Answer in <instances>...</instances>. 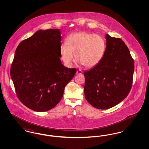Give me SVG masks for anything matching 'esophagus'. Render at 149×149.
<instances>
[{"mask_svg": "<svg viewBox=\"0 0 149 149\" xmlns=\"http://www.w3.org/2000/svg\"><path fill=\"white\" fill-rule=\"evenodd\" d=\"M82 74V71L80 70H78L77 71V74Z\"/></svg>", "mask_w": 149, "mask_h": 149, "instance_id": "1", "label": "esophagus"}]
</instances>
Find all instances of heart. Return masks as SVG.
<instances>
[{
  "label": "heart",
  "mask_w": 149,
  "mask_h": 149,
  "mask_svg": "<svg viewBox=\"0 0 149 149\" xmlns=\"http://www.w3.org/2000/svg\"><path fill=\"white\" fill-rule=\"evenodd\" d=\"M106 48V41L99 35L85 32H75L68 36L66 43L60 49V54L64 63L71 66L75 61L85 68H92L97 65L104 56Z\"/></svg>",
  "instance_id": "obj_1"
}]
</instances>
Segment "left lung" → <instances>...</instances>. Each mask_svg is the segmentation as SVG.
Returning <instances> with one entry per match:
<instances>
[{
    "label": "left lung",
    "mask_w": 149,
    "mask_h": 149,
    "mask_svg": "<svg viewBox=\"0 0 149 149\" xmlns=\"http://www.w3.org/2000/svg\"><path fill=\"white\" fill-rule=\"evenodd\" d=\"M106 39L102 60L84 73L85 99L100 109L112 108L127 97L134 72V61L125 43L108 34Z\"/></svg>",
    "instance_id": "left-lung-1"
}]
</instances>
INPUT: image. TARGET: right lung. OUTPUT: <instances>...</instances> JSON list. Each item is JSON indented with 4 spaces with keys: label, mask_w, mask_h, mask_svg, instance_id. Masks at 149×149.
<instances>
[{
    "label": "right lung",
    "mask_w": 149,
    "mask_h": 149,
    "mask_svg": "<svg viewBox=\"0 0 149 149\" xmlns=\"http://www.w3.org/2000/svg\"><path fill=\"white\" fill-rule=\"evenodd\" d=\"M61 31L40 29L17 47L10 77L18 99L29 109L46 112L62 99L75 68L61 63Z\"/></svg>",
    "instance_id": "1"
}]
</instances>
